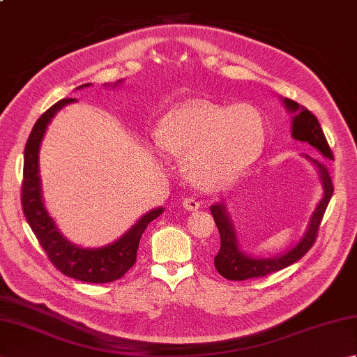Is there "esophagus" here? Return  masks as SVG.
I'll list each match as a JSON object with an SVG mask.
<instances>
[{"mask_svg": "<svg viewBox=\"0 0 357 357\" xmlns=\"http://www.w3.org/2000/svg\"><path fill=\"white\" fill-rule=\"evenodd\" d=\"M183 206L187 210H198L199 206H201V202H199L198 198H195V196H188V198H184Z\"/></svg>", "mask_w": 357, "mask_h": 357, "instance_id": "34e87169", "label": "esophagus"}]
</instances>
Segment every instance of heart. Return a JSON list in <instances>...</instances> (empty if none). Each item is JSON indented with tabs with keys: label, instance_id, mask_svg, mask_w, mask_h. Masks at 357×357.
Instances as JSON below:
<instances>
[{
	"label": "heart",
	"instance_id": "1",
	"mask_svg": "<svg viewBox=\"0 0 357 357\" xmlns=\"http://www.w3.org/2000/svg\"><path fill=\"white\" fill-rule=\"evenodd\" d=\"M264 141L265 121L248 104H181L156 130L159 149L185 156V173L201 184L221 183L244 172L261 155Z\"/></svg>",
	"mask_w": 357,
	"mask_h": 357
}]
</instances>
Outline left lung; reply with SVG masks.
I'll list each match as a JSON object with an SVG mask.
<instances>
[{"mask_svg": "<svg viewBox=\"0 0 357 357\" xmlns=\"http://www.w3.org/2000/svg\"><path fill=\"white\" fill-rule=\"evenodd\" d=\"M284 104L288 110L296 113L293 118V126H291L293 138L298 141L308 142L310 146H313L316 150H319L325 158L328 159L335 158L328 146V141L322 132L319 121H317V118L313 115V113L307 109H301L299 104L294 102L293 100H284ZM307 158L317 167V170L321 173V179L324 185V198L321 199L319 206L316 207L312 219H310V225L305 236L298 242V245H294L290 252H287L285 255L279 257H271V259H256V257H250L244 255L238 247L236 234H234V229L231 227L230 218L227 215L225 207L222 204H215V206L210 207V211L211 215H213L219 234H221V248H219L218 255L215 256V267L219 275L229 280H245V279H253V278H264L267 275H271V273H276L279 270L288 267V265L294 264L296 261H299L301 257L313 247L314 241L317 238V231H319V225L322 222L324 213L325 210H327L333 192H335V187H333L327 165L321 161H317V159H312L310 156Z\"/></svg>", "mask_w": 357, "mask_h": 357, "instance_id": "left-lung-1", "label": "left lung"}]
</instances>
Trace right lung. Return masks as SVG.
Masks as SVG:
<instances>
[{
	"instance_id": "add662e5",
	"label": "right lung",
	"mask_w": 357,
	"mask_h": 357,
	"mask_svg": "<svg viewBox=\"0 0 357 357\" xmlns=\"http://www.w3.org/2000/svg\"><path fill=\"white\" fill-rule=\"evenodd\" d=\"M84 84L79 87H86ZM78 87V89H79ZM73 98L53 104L49 110H45L40 119L36 121L32 132L29 135L24 149V170H22L21 183V206L24 216L40 242V245L47 255L53 267L63 275L82 280L90 284H107L121 279L130 270L136 262V252H138L139 239L147 225L162 215L164 208H155L144 215L123 238L113 244L101 248H79L70 244L58 231L55 222L52 221L41 198V183H40V167H38V151L43 135L45 132L49 121L55 113L70 104Z\"/></svg>"
}]
</instances>
